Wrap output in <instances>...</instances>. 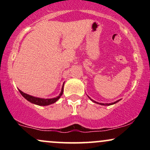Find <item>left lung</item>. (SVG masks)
<instances>
[{
	"label": "left lung",
	"mask_w": 150,
	"mask_h": 150,
	"mask_svg": "<svg viewBox=\"0 0 150 150\" xmlns=\"http://www.w3.org/2000/svg\"><path fill=\"white\" fill-rule=\"evenodd\" d=\"M89 99H90V98H89ZM91 100H92V101H94V102H95V103H97V104H99V103L98 102H96V101H93L92 99H90ZM118 101H119V100H118V101H115V102H113V103H111V104H102V103H99V104H101V105H105V106H109V105H112V104H116V103H117L118 102Z\"/></svg>",
	"instance_id": "obj_1"
}]
</instances>
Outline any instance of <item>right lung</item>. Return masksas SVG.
Wrapping results in <instances>:
<instances>
[{"label": "right lung", "instance_id": "right-lung-1", "mask_svg": "<svg viewBox=\"0 0 150 150\" xmlns=\"http://www.w3.org/2000/svg\"><path fill=\"white\" fill-rule=\"evenodd\" d=\"M19 92H20V94L23 96L24 98H25L27 101H29L30 102L32 103V104L39 105V106H47V105L53 104V103L56 102V101L61 97V96L63 94V87H62V90L61 94H59V96L56 98H53V99H41V98H37L32 97V96L29 95V94H25V93L22 92L21 90H19Z\"/></svg>", "mask_w": 150, "mask_h": 150}]
</instances>
